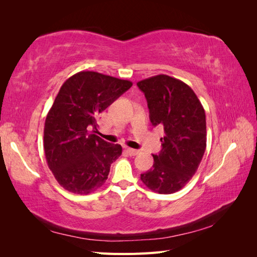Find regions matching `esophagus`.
<instances>
[{
    "label": "esophagus",
    "instance_id": "34e87169",
    "mask_svg": "<svg viewBox=\"0 0 257 257\" xmlns=\"http://www.w3.org/2000/svg\"><path fill=\"white\" fill-rule=\"evenodd\" d=\"M125 151H127L130 156H137L139 154V150H136L133 148H127L125 149Z\"/></svg>",
    "mask_w": 257,
    "mask_h": 257
}]
</instances>
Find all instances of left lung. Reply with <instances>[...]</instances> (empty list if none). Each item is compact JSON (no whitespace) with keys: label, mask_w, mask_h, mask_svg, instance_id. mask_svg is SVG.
Listing matches in <instances>:
<instances>
[{"label":"left lung","mask_w":257,"mask_h":257,"mask_svg":"<svg viewBox=\"0 0 257 257\" xmlns=\"http://www.w3.org/2000/svg\"><path fill=\"white\" fill-rule=\"evenodd\" d=\"M149 108L151 123L161 125L162 149L141 181L155 192L181 190L198 170L206 148L205 111L194 91L183 81L157 75L137 83Z\"/></svg>","instance_id":"left-lung-1"}]
</instances>
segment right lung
Instances as JSON below:
<instances>
[{
    "label": "right lung",
    "instance_id": "add662e5",
    "mask_svg": "<svg viewBox=\"0 0 257 257\" xmlns=\"http://www.w3.org/2000/svg\"><path fill=\"white\" fill-rule=\"evenodd\" d=\"M132 86L129 80L79 72L61 87L45 120L44 150L48 168L65 190L88 194L106 182L122 148L94 134L97 118Z\"/></svg>",
    "mask_w": 257,
    "mask_h": 257
}]
</instances>
